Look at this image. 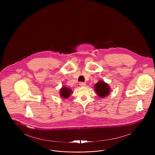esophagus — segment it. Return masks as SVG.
Returning <instances> with one entry per match:
<instances>
[{"label":"esophagus","instance_id":"1","mask_svg":"<svg viewBox=\"0 0 155 155\" xmlns=\"http://www.w3.org/2000/svg\"><path fill=\"white\" fill-rule=\"evenodd\" d=\"M86 85V83L84 82H80V86H84Z\"/></svg>","mask_w":155,"mask_h":155}]
</instances>
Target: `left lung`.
Here are the masks:
<instances>
[{
    "instance_id": "8db88e82",
    "label": "left lung",
    "mask_w": 155,
    "mask_h": 155,
    "mask_svg": "<svg viewBox=\"0 0 155 155\" xmlns=\"http://www.w3.org/2000/svg\"><path fill=\"white\" fill-rule=\"evenodd\" d=\"M94 90H96L99 96L101 97H104L107 96L110 91L108 85L102 81H98L94 85Z\"/></svg>"
}]
</instances>
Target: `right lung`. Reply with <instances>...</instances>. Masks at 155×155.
I'll return each mask as SVG.
<instances>
[{
	"label": "right lung",
	"mask_w": 155,
	"mask_h": 155,
	"mask_svg": "<svg viewBox=\"0 0 155 155\" xmlns=\"http://www.w3.org/2000/svg\"><path fill=\"white\" fill-rule=\"evenodd\" d=\"M71 93H72V91L69 89V88L67 87H63L61 90L60 94H61V96L63 98H68L70 96Z\"/></svg>",
	"instance_id": "obj_1"
}]
</instances>
